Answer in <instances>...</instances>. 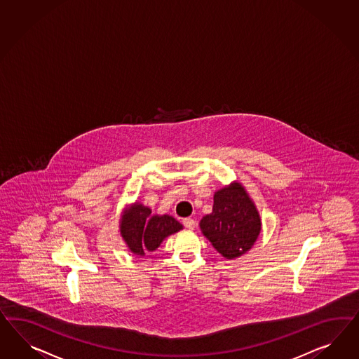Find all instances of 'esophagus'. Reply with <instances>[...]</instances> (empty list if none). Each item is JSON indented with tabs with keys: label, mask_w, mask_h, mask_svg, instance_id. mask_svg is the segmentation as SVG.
I'll list each match as a JSON object with an SVG mask.
<instances>
[{
	"label": "esophagus",
	"mask_w": 359,
	"mask_h": 359,
	"mask_svg": "<svg viewBox=\"0 0 359 359\" xmlns=\"http://www.w3.org/2000/svg\"><path fill=\"white\" fill-rule=\"evenodd\" d=\"M182 224H184L187 229H194L195 226H196V222H195L194 219H191V217H186L182 220Z\"/></svg>",
	"instance_id": "1"
}]
</instances>
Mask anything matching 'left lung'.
Returning <instances> with one entry per match:
<instances>
[{
  "mask_svg": "<svg viewBox=\"0 0 359 359\" xmlns=\"http://www.w3.org/2000/svg\"><path fill=\"white\" fill-rule=\"evenodd\" d=\"M201 229L222 256L232 259L253 246L261 220L244 187L232 184L214 195L212 212L201 220Z\"/></svg>",
  "mask_w": 359,
  "mask_h": 359,
  "instance_id": "obj_1",
  "label": "left lung"
}]
</instances>
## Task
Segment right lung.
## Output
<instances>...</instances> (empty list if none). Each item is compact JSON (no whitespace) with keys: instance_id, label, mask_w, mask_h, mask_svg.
<instances>
[{"instance_id":"right-lung-1","label":"right lung","mask_w":359,"mask_h":359,"mask_svg":"<svg viewBox=\"0 0 359 359\" xmlns=\"http://www.w3.org/2000/svg\"><path fill=\"white\" fill-rule=\"evenodd\" d=\"M182 229V226L169 215L154 216L144 205H133L124 214L121 232L130 250L143 256L145 250L152 252L163 243L165 237Z\"/></svg>"}]
</instances>
